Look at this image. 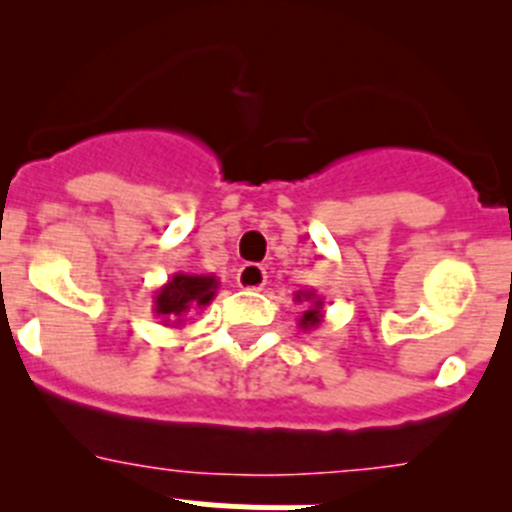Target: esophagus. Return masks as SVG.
I'll list each match as a JSON object with an SVG mask.
<instances>
[{"label":"esophagus","instance_id":"esophagus-1","mask_svg":"<svg viewBox=\"0 0 512 512\" xmlns=\"http://www.w3.org/2000/svg\"><path fill=\"white\" fill-rule=\"evenodd\" d=\"M241 289H264L266 284V269L259 264H243L238 277H235Z\"/></svg>","mask_w":512,"mask_h":512}]
</instances>
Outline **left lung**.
I'll return each mask as SVG.
<instances>
[{
	"mask_svg": "<svg viewBox=\"0 0 512 512\" xmlns=\"http://www.w3.org/2000/svg\"><path fill=\"white\" fill-rule=\"evenodd\" d=\"M297 302H302L305 305V312L300 315V328L305 330H315L320 323H323V297H318V292L315 289H300L295 295Z\"/></svg>",
	"mask_w": 512,
	"mask_h": 512,
	"instance_id": "1",
	"label": "left lung"
}]
</instances>
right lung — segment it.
<instances>
[{"label": "right lung", "mask_w": 512, "mask_h": 512, "mask_svg": "<svg viewBox=\"0 0 512 512\" xmlns=\"http://www.w3.org/2000/svg\"><path fill=\"white\" fill-rule=\"evenodd\" d=\"M217 287L220 282L212 274L179 271L153 295V312L166 328H182L192 312L202 310L215 300Z\"/></svg>", "instance_id": "1"}]
</instances>
